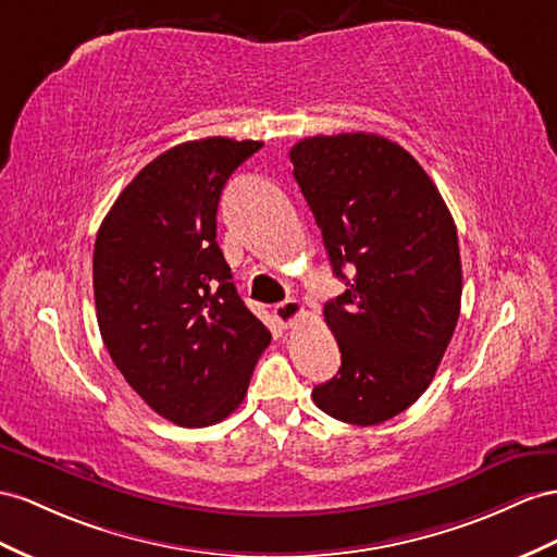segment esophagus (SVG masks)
<instances>
[{
	"mask_svg": "<svg viewBox=\"0 0 557 557\" xmlns=\"http://www.w3.org/2000/svg\"><path fill=\"white\" fill-rule=\"evenodd\" d=\"M273 312L282 326H292L294 322H298L306 315V308L301 301H284V304H277Z\"/></svg>",
	"mask_w": 557,
	"mask_h": 557,
	"instance_id": "obj_1",
	"label": "esophagus"
}]
</instances>
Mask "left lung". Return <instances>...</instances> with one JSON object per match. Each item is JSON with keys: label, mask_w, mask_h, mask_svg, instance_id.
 <instances>
[{"label": "left lung", "mask_w": 557, "mask_h": 557, "mask_svg": "<svg viewBox=\"0 0 557 557\" xmlns=\"http://www.w3.org/2000/svg\"><path fill=\"white\" fill-rule=\"evenodd\" d=\"M289 157L334 275L348 284L324 306L341 369L312 400L338 421L383 423L431 386L459 322L454 219L423 166L383 136H312Z\"/></svg>", "instance_id": "left-lung-1"}]
</instances>
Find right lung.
<instances>
[{
  "label": "right lung",
  "mask_w": 557,
  "mask_h": 557,
  "mask_svg": "<svg viewBox=\"0 0 557 557\" xmlns=\"http://www.w3.org/2000/svg\"><path fill=\"white\" fill-rule=\"evenodd\" d=\"M261 140H188L143 166L94 245L98 330L126 383L185 428L242 405L268 326L242 301L216 242L225 181Z\"/></svg>",
  "instance_id": "1"
}]
</instances>
